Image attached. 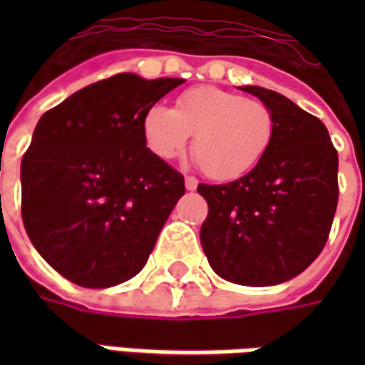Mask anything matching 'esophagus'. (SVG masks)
<instances>
[{"label": "esophagus", "mask_w": 365, "mask_h": 365, "mask_svg": "<svg viewBox=\"0 0 365 365\" xmlns=\"http://www.w3.org/2000/svg\"><path fill=\"white\" fill-rule=\"evenodd\" d=\"M197 185H199L197 178H193V175H185V190L187 191L197 190Z\"/></svg>", "instance_id": "1"}]
</instances>
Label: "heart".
Returning a JSON list of instances; mask_svg holds the SVG:
<instances>
[{
	"instance_id": "obj_1",
	"label": "heart",
	"mask_w": 365,
	"mask_h": 365,
	"mask_svg": "<svg viewBox=\"0 0 365 365\" xmlns=\"http://www.w3.org/2000/svg\"><path fill=\"white\" fill-rule=\"evenodd\" d=\"M146 144L164 160L182 154L193 135L191 156L199 170L227 182L260 164L275 135L274 113L258 99L215 86H195L175 99V107L154 105L144 115Z\"/></svg>"
}]
</instances>
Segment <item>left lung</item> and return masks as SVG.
Listing matches in <instances>:
<instances>
[{
    "mask_svg": "<svg viewBox=\"0 0 365 365\" xmlns=\"http://www.w3.org/2000/svg\"><path fill=\"white\" fill-rule=\"evenodd\" d=\"M242 91L272 109L274 140L242 178L199 183L209 205L201 246L222 279L264 287L295 277L322 252L338 205V152L322 120L291 99L256 86Z\"/></svg>",
    "mask_w": 365,
    "mask_h": 365,
    "instance_id": "left-lung-1",
    "label": "left lung"
}]
</instances>
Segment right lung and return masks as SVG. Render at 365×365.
I'll use <instances>...</instances> for the list:
<instances>
[{
	"label": "right lung",
	"mask_w": 365,
	"mask_h": 365,
	"mask_svg": "<svg viewBox=\"0 0 365 365\" xmlns=\"http://www.w3.org/2000/svg\"><path fill=\"white\" fill-rule=\"evenodd\" d=\"M180 78L117 74L76 91L36 123L21 162V215L60 275L101 289L135 277L185 193L146 148L143 123Z\"/></svg>",
	"instance_id": "1"
}]
</instances>
